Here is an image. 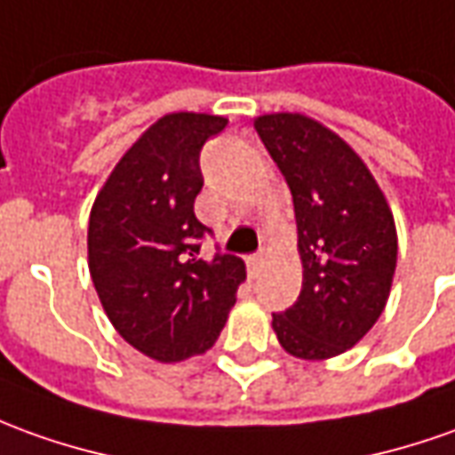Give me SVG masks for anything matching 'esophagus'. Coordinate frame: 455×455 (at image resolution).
Returning <instances> with one entry per match:
<instances>
[{
  "label": "esophagus",
  "instance_id": "esophagus-1",
  "mask_svg": "<svg viewBox=\"0 0 455 455\" xmlns=\"http://www.w3.org/2000/svg\"><path fill=\"white\" fill-rule=\"evenodd\" d=\"M247 269H250V275H252V277H258L259 269H262V255H252V258H247Z\"/></svg>",
  "mask_w": 455,
  "mask_h": 455
}]
</instances>
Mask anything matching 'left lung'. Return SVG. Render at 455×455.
Segmentation results:
<instances>
[{
    "label": "left lung",
    "instance_id": "8db88e82",
    "mask_svg": "<svg viewBox=\"0 0 455 455\" xmlns=\"http://www.w3.org/2000/svg\"><path fill=\"white\" fill-rule=\"evenodd\" d=\"M255 131L294 203L302 290L272 315L282 349L322 362L352 349L377 324L394 282L396 222L377 178L331 128L305 114H265Z\"/></svg>",
    "mask_w": 455,
    "mask_h": 455
}]
</instances>
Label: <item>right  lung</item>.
Here are the masks:
<instances>
[{
  "label": "right lung",
  "instance_id": "right-lung-1",
  "mask_svg": "<svg viewBox=\"0 0 455 455\" xmlns=\"http://www.w3.org/2000/svg\"><path fill=\"white\" fill-rule=\"evenodd\" d=\"M225 116H161L116 163L89 215V272L106 317L163 364L205 354L245 282L235 255L197 258L208 228L196 218L200 148Z\"/></svg>",
  "mask_w": 455,
  "mask_h": 455
}]
</instances>
